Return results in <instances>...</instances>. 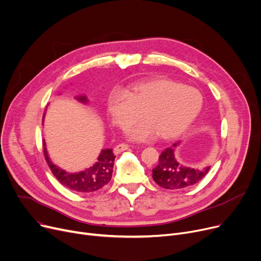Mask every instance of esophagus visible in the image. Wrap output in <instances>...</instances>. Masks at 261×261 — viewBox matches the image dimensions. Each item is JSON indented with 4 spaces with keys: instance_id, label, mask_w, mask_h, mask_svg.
Returning <instances> with one entry per match:
<instances>
[{
    "instance_id": "1",
    "label": "esophagus",
    "mask_w": 261,
    "mask_h": 261,
    "mask_svg": "<svg viewBox=\"0 0 261 261\" xmlns=\"http://www.w3.org/2000/svg\"><path fill=\"white\" fill-rule=\"evenodd\" d=\"M128 148H129V145L124 144V143H120V144H118V145L114 148V152H115V155H118V154H120V152L124 151V150H126V149H128Z\"/></svg>"
}]
</instances>
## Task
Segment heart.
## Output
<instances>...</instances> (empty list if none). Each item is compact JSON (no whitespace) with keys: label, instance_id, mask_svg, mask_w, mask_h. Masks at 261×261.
<instances>
[{"label":"heart","instance_id":"b5f03b06","mask_svg":"<svg viewBox=\"0 0 261 261\" xmlns=\"http://www.w3.org/2000/svg\"><path fill=\"white\" fill-rule=\"evenodd\" d=\"M203 104L198 89L166 78H152L129 85L126 91L115 88L107 99L114 123L127 129L141 118L145 120L127 132L134 141L145 142L157 135L163 140L181 136L200 114Z\"/></svg>","mask_w":261,"mask_h":261}]
</instances>
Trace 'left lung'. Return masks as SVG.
<instances>
[{
	"label": "left lung",
	"instance_id": "left-lung-1",
	"mask_svg": "<svg viewBox=\"0 0 261 261\" xmlns=\"http://www.w3.org/2000/svg\"><path fill=\"white\" fill-rule=\"evenodd\" d=\"M180 141L164 149L159 163L152 168V179L158 186L167 190H182L196 185L207 174L211 166L200 168L183 164L177 155Z\"/></svg>",
	"mask_w": 261,
	"mask_h": 261
}]
</instances>
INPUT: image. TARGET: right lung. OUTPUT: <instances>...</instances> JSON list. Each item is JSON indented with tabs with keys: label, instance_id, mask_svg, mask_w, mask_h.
I'll return each mask as SVG.
<instances>
[{
	"label": "right lung",
	"instance_id": "obj_1",
	"mask_svg": "<svg viewBox=\"0 0 261 261\" xmlns=\"http://www.w3.org/2000/svg\"><path fill=\"white\" fill-rule=\"evenodd\" d=\"M75 99L84 104L88 103L85 95L76 96ZM43 146L45 159L47 161L53 174L60 181L61 185H63L71 191L79 193L95 192L106 186L112 178L116 156H114L113 149L111 148L102 149L98 156L97 162H95L90 167L78 173H69L53 163L48 156L47 149H46L45 140L43 142Z\"/></svg>",
	"mask_w": 261,
	"mask_h": 261
}]
</instances>
